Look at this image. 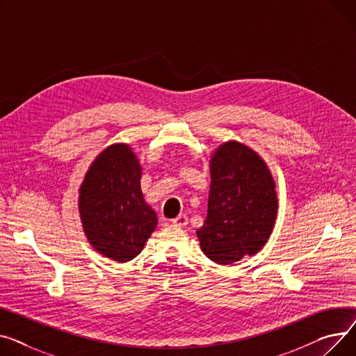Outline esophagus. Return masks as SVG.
<instances>
[{
	"mask_svg": "<svg viewBox=\"0 0 356 356\" xmlns=\"http://www.w3.org/2000/svg\"><path fill=\"white\" fill-rule=\"evenodd\" d=\"M172 224H174V225H178V227H184V225L188 224V217H186L185 214H181V216H178L177 218L172 220Z\"/></svg>",
	"mask_w": 356,
	"mask_h": 356,
	"instance_id": "esophagus-1",
	"label": "esophagus"
}]
</instances>
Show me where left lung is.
I'll list each match as a JSON object with an SVG mask.
<instances>
[{
	"mask_svg": "<svg viewBox=\"0 0 356 356\" xmlns=\"http://www.w3.org/2000/svg\"><path fill=\"white\" fill-rule=\"evenodd\" d=\"M276 214L275 181L261 158L234 140L221 145L211 159L207 218L197 229L204 254L218 264L256 254Z\"/></svg>",
	"mask_w": 356,
	"mask_h": 356,
	"instance_id": "obj_1",
	"label": "left lung"
}]
</instances>
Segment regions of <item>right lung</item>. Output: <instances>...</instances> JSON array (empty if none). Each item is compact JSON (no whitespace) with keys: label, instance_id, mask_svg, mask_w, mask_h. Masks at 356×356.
<instances>
[{"label":"right lung","instance_id":"add662e5","mask_svg":"<svg viewBox=\"0 0 356 356\" xmlns=\"http://www.w3.org/2000/svg\"><path fill=\"white\" fill-rule=\"evenodd\" d=\"M79 210L90 244L103 256L135 259L156 227L140 191V166L128 145H112L92 163L80 186Z\"/></svg>","mask_w":356,"mask_h":356}]
</instances>
